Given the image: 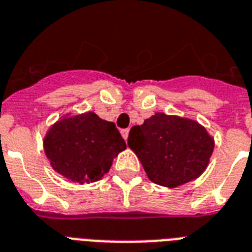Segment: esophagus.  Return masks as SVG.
Wrapping results in <instances>:
<instances>
[{"label": "esophagus", "instance_id": "1", "mask_svg": "<svg viewBox=\"0 0 252 252\" xmlns=\"http://www.w3.org/2000/svg\"><path fill=\"white\" fill-rule=\"evenodd\" d=\"M128 134H129V129H122V136H123V139L126 140L128 139Z\"/></svg>", "mask_w": 252, "mask_h": 252}]
</instances>
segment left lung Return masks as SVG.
<instances>
[{
	"instance_id": "left-lung-1",
	"label": "left lung",
	"mask_w": 252,
	"mask_h": 252,
	"mask_svg": "<svg viewBox=\"0 0 252 252\" xmlns=\"http://www.w3.org/2000/svg\"><path fill=\"white\" fill-rule=\"evenodd\" d=\"M128 147L139 157L148 178L157 185L177 188L206 170L214 137L193 119L156 112L130 128Z\"/></svg>"
}]
</instances>
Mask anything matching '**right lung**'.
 <instances>
[{"mask_svg": "<svg viewBox=\"0 0 252 252\" xmlns=\"http://www.w3.org/2000/svg\"><path fill=\"white\" fill-rule=\"evenodd\" d=\"M126 148L115 123L88 111L63 115L43 137V149L51 168L80 185L99 181L112 161Z\"/></svg>", "mask_w": 252, "mask_h": 252, "instance_id": "obj_1", "label": "right lung"}]
</instances>
